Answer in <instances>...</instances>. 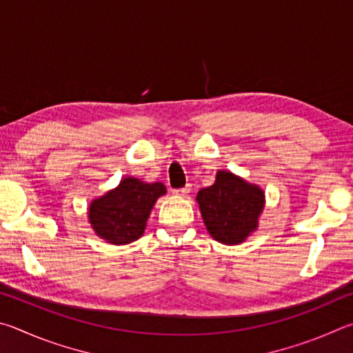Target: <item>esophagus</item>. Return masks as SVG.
<instances>
[{"instance_id": "34e87169", "label": "esophagus", "mask_w": 353, "mask_h": 353, "mask_svg": "<svg viewBox=\"0 0 353 353\" xmlns=\"http://www.w3.org/2000/svg\"><path fill=\"white\" fill-rule=\"evenodd\" d=\"M189 192H190V184H188V186H184V188H181V189H175V190H173V195H176V196H186Z\"/></svg>"}]
</instances>
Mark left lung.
I'll use <instances>...</instances> for the list:
<instances>
[{
  "mask_svg": "<svg viewBox=\"0 0 353 353\" xmlns=\"http://www.w3.org/2000/svg\"><path fill=\"white\" fill-rule=\"evenodd\" d=\"M263 192L231 172L220 170L217 180L196 194V201L211 236L225 245H237L257 228Z\"/></svg>",
  "mask_w": 353,
  "mask_h": 353,
  "instance_id": "left-lung-1",
  "label": "left lung"
}]
</instances>
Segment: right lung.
Wrapping results in <instances>:
<instances>
[{"instance_id":"obj_1","label":"right lung","mask_w":353,"mask_h":353,"mask_svg":"<svg viewBox=\"0 0 353 353\" xmlns=\"http://www.w3.org/2000/svg\"><path fill=\"white\" fill-rule=\"evenodd\" d=\"M165 194L163 183H142L125 178L114 190L91 203L90 221L99 237L114 245L139 239L158 196Z\"/></svg>"}]
</instances>
